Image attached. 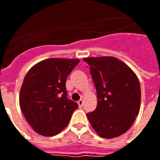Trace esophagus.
<instances>
[{
    "instance_id": "obj_1",
    "label": "esophagus",
    "mask_w": 160,
    "mask_h": 160,
    "mask_svg": "<svg viewBox=\"0 0 160 160\" xmlns=\"http://www.w3.org/2000/svg\"><path fill=\"white\" fill-rule=\"evenodd\" d=\"M83 104H84V102H83V100H80L79 102H78V105H79V107H83Z\"/></svg>"
}]
</instances>
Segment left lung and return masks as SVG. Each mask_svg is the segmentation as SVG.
<instances>
[{"instance_id":"8db88e82","label":"left lung","mask_w":160,"mask_h":160,"mask_svg":"<svg viewBox=\"0 0 160 160\" xmlns=\"http://www.w3.org/2000/svg\"><path fill=\"white\" fill-rule=\"evenodd\" d=\"M97 93V107L86 114L100 137L113 138L128 130L138 115L141 102L137 75L114 57L85 58Z\"/></svg>"}]
</instances>
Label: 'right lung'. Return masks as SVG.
<instances>
[{"label": "right lung", "instance_id": "add662e5", "mask_svg": "<svg viewBox=\"0 0 160 160\" xmlns=\"http://www.w3.org/2000/svg\"><path fill=\"white\" fill-rule=\"evenodd\" d=\"M80 59L48 58L29 69L23 80L19 103L37 133L51 137L65 128L78 104L67 98L66 78Z\"/></svg>", "mask_w": 160, "mask_h": 160}]
</instances>
